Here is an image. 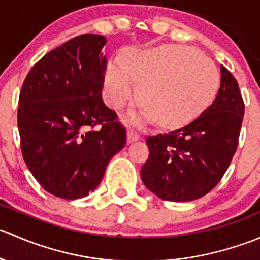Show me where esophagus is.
<instances>
[{
  "label": "esophagus",
  "instance_id": "obj_1",
  "mask_svg": "<svg viewBox=\"0 0 260 260\" xmlns=\"http://www.w3.org/2000/svg\"><path fill=\"white\" fill-rule=\"evenodd\" d=\"M140 135H138L137 132H135V131L129 129L127 132V142L128 143H132V142H136V141H140Z\"/></svg>",
  "mask_w": 260,
  "mask_h": 260
}]
</instances>
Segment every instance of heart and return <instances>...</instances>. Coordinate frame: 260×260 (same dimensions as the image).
Segmentation results:
<instances>
[{"instance_id": "1", "label": "heart", "mask_w": 260, "mask_h": 260, "mask_svg": "<svg viewBox=\"0 0 260 260\" xmlns=\"http://www.w3.org/2000/svg\"><path fill=\"white\" fill-rule=\"evenodd\" d=\"M145 107L138 119L164 128H181L200 117L214 102L220 86L216 67L190 46L161 45L131 49L122 64L112 61L104 72V98L120 109L135 95ZM136 119V120H138Z\"/></svg>"}]
</instances>
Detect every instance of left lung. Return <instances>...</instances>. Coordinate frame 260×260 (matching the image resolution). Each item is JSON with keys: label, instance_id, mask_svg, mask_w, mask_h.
<instances>
[{"label": "left lung", "instance_id": "1", "mask_svg": "<svg viewBox=\"0 0 260 260\" xmlns=\"http://www.w3.org/2000/svg\"><path fill=\"white\" fill-rule=\"evenodd\" d=\"M220 72L216 98L200 117L181 129L147 137L149 157L141 179L162 200L203 198L219 183L237 151L244 102L232 73L222 65Z\"/></svg>", "mask_w": 260, "mask_h": 260}]
</instances>
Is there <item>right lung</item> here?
<instances>
[{"label":"right lung","mask_w":260,"mask_h":260,"mask_svg":"<svg viewBox=\"0 0 260 260\" xmlns=\"http://www.w3.org/2000/svg\"><path fill=\"white\" fill-rule=\"evenodd\" d=\"M106 43L95 34L67 41L34 65L21 88L23 161L48 192L65 200L95 190L125 145V128L102 99Z\"/></svg>","instance_id":"1"}]
</instances>
